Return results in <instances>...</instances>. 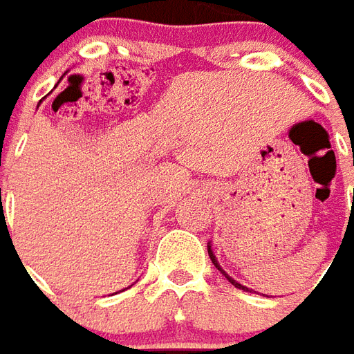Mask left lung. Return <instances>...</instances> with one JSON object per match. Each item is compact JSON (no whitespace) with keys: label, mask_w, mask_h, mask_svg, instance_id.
I'll return each instance as SVG.
<instances>
[{"label":"left lung","mask_w":354,"mask_h":354,"mask_svg":"<svg viewBox=\"0 0 354 354\" xmlns=\"http://www.w3.org/2000/svg\"><path fill=\"white\" fill-rule=\"evenodd\" d=\"M209 257H211L212 264H214V266H216V268H218V270L222 272V274H224V276H226V280H228L230 283H234V286H236L237 289H245V291H249V289H247V288H243V286H241V283H237L236 280H232V278H230L228 274H226V272H224V270H222V268H220V264L216 263V259H214V254H212V251H211V245H209Z\"/></svg>","instance_id":"obj_1"}]
</instances>
